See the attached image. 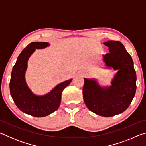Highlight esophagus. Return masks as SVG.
<instances>
[{"instance_id": "obj_1", "label": "esophagus", "mask_w": 146, "mask_h": 146, "mask_svg": "<svg viewBox=\"0 0 146 146\" xmlns=\"http://www.w3.org/2000/svg\"><path fill=\"white\" fill-rule=\"evenodd\" d=\"M86 75V73H83L82 74V75Z\"/></svg>"}]
</instances>
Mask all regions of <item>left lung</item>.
<instances>
[{
	"label": "left lung",
	"mask_w": 146,
	"mask_h": 146,
	"mask_svg": "<svg viewBox=\"0 0 146 146\" xmlns=\"http://www.w3.org/2000/svg\"><path fill=\"white\" fill-rule=\"evenodd\" d=\"M104 44L110 51L103 56L106 66L118 72L110 87L102 88L94 79L84 78L83 98L91 111L110 117L123 113L131 103L137 89V75L131 56L120 42L110 40Z\"/></svg>",
	"instance_id": "obj_1"
}]
</instances>
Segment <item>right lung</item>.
<instances>
[{
  "label": "right lung",
  "mask_w": 146,
  "mask_h": 146,
  "mask_svg": "<svg viewBox=\"0 0 146 146\" xmlns=\"http://www.w3.org/2000/svg\"><path fill=\"white\" fill-rule=\"evenodd\" d=\"M49 46L48 42H33L28 44L19 55L12 70L9 89L15 104L20 110L35 117H44L57 110L64 88L72 79L64 81L55 86L50 92L42 96L35 95L25 80L28 60L36 49H44Z\"/></svg>",
  "instance_id": "obj_1"
}]
</instances>
